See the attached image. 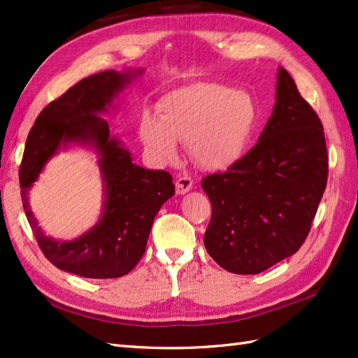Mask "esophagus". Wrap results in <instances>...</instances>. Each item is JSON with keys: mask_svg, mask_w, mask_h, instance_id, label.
Returning <instances> with one entry per match:
<instances>
[{"mask_svg": "<svg viewBox=\"0 0 358 358\" xmlns=\"http://www.w3.org/2000/svg\"><path fill=\"white\" fill-rule=\"evenodd\" d=\"M192 189V178L189 177L187 173L178 175L177 180H175V191H177L178 195H185Z\"/></svg>", "mask_w": 358, "mask_h": 358, "instance_id": "34e87169", "label": "esophagus"}]
</instances>
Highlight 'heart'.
<instances>
[{"mask_svg":"<svg viewBox=\"0 0 358 358\" xmlns=\"http://www.w3.org/2000/svg\"><path fill=\"white\" fill-rule=\"evenodd\" d=\"M158 117L146 113L140 123V136L152 154L172 162L177 141H185L201 167L222 171L245 155L258 112L246 92L218 83H195L167 94Z\"/></svg>","mask_w":358,"mask_h":358,"instance_id":"1","label":"heart"}]
</instances>
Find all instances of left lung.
I'll list each match as a JSON object with an SVG mask.
<instances>
[{
  "mask_svg": "<svg viewBox=\"0 0 358 358\" xmlns=\"http://www.w3.org/2000/svg\"><path fill=\"white\" fill-rule=\"evenodd\" d=\"M328 180L322 121L278 67L275 104L258 143L224 173L204 177L212 204L204 234L223 269L252 275L294 255L306 240Z\"/></svg>",
  "mask_w": 358,
  "mask_h": 358,
  "instance_id": "left-lung-1",
  "label": "left lung"
}]
</instances>
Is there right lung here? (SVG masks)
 <instances>
[{
  "label": "right lung",
  "instance_id": "obj_1",
  "mask_svg": "<svg viewBox=\"0 0 358 358\" xmlns=\"http://www.w3.org/2000/svg\"><path fill=\"white\" fill-rule=\"evenodd\" d=\"M143 69L104 71L78 81L45 106L30 129L20 166V186L29 224L45 258L58 269L85 278H118L140 262L159 208L175 194L166 171L132 163L103 113ZM92 148L103 181V209L99 222L78 239L55 241L45 236L29 209L28 191L48 159L62 148Z\"/></svg>",
  "mask_w": 358,
  "mask_h": 358
}]
</instances>
